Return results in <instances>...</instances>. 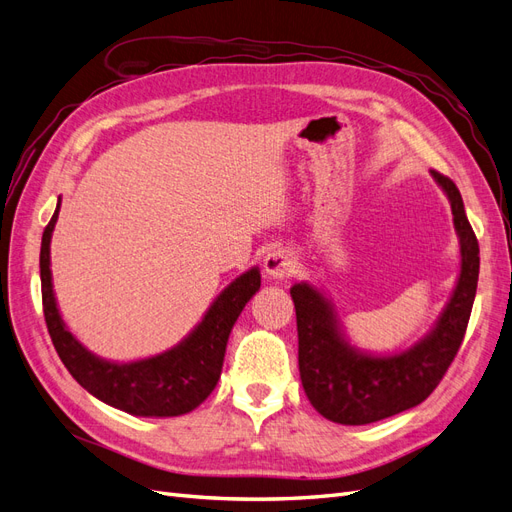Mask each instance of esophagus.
Returning <instances> with one entry per match:
<instances>
[{
	"label": "esophagus",
	"instance_id": "1",
	"mask_svg": "<svg viewBox=\"0 0 512 512\" xmlns=\"http://www.w3.org/2000/svg\"><path fill=\"white\" fill-rule=\"evenodd\" d=\"M297 269V260H294L292 252L286 247H273V250L265 256V271L273 280H284L290 277Z\"/></svg>",
	"mask_w": 512,
	"mask_h": 512
}]
</instances>
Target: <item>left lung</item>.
Segmentation results:
<instances>
[{
  "instance_id": "1",
  "label": "left lung",
  "mask_w": 512,
  "mask_h": 512,
  "mask_svg": "<svg viewBox=\"0 0 512 512\" xmlns=\"http://www.w3.org/2000/svg\"><path fill=\"white\" fill-rule=\"evenodd\" d=\"M431 175L451 200L461 273L436 329L414 348L393 356L356 352L339 333L331 307L318 290L309 284L290 288L297 309L303 389L312 406L333 423L367 425L418 406L440 384L466 335L478 284V241L457 185L438 170Z\"/></svg>"
}]
</instances>
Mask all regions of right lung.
<instances>
[{
	"label": "right lung",
	"mask_w": 512,
	"mask_h": 512,
	"mask_svg": "<svg viewBox=\"0 0 512 512\" xmlns=\"http://www.w3.org/2000/svg\"><path fill=\"white\" fill-rule=\"evenodd\" d=\"M57 213L59 205L42 232V309L53 346L72 378L104 404L136 416H179L203 404L220 380L232 324L260 288L258 269L237 277L177 348L136 363H108L76 342L59 316L49 269V245Z\"/></svg>",
	"instance_id": "obj_1"
}]
</instances>
